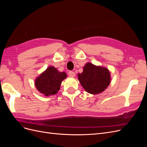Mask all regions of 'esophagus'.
<instances>
[{
	"label": "esophagus",
	"instance_id": "obj_1",
	"mask_svg": "<svg viewBox=\"0 0 147 147\" xmlns=\"http://www.w3.org/2000/svg\"><path fill=\"white\" fill-rule=\"evenodd\" d=\"M69 75L70 77H75V73L74 72H72V71H70L69 72Z\"/></svg>",
	"mask_w": 147,
	"mask_h": 147
}]
</instances>
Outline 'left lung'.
<instances>
[{"mask_svg":"<svg viewBox=\"0 0 147 147\" xmlns=\"http://www.w3.org/2000/svg\"><path fill=\"white\" fill-rule=\"evenodd\" d=\"M78 80L86 92L97 94L103 92L111 82L110 72L104 67L87 63L83 67V71L78 74Z\"/></svg>","mask_w":147,"mask_h":147,"instance_id":"1","label":"left lung"}]
</instances>
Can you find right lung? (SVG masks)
Segmentation results:
<instances>
[{"label":"right lung","mask_w":147,"mask_h":147,"mask_svg":"<svg viewBox=\"0 0 147 147\" xmlns=\"http://www.w3.org/2000/svg\"><path fill=\"white\" fill-rule=\"evenodd\" d=\"M67 78L64 72H59L53 66H50L35 80L37 90L45 96L56 94L59 90L62 82Z\"/></svg>","instance_id":"obj_1"}]
</instances>
